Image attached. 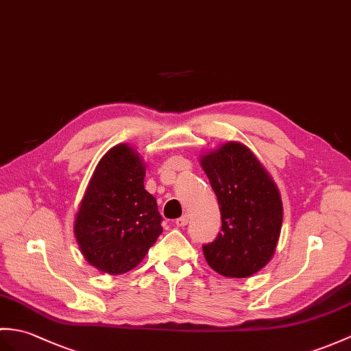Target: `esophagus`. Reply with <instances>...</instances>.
<instances>
[{
  "label": "esophagus",
  "instance_id": "1",
  "mask_svg": "<svg viewBox=\"0 0 351 351\" xmlns=\"http://www.w3.org/2000/svg\"><path fill=\"white\" fill-rule=\"evenodd\" d=\"M186 224H189V215H182L181 218H178L176 219V226L178 227H184V226H186Z\"/></svg>",
  "mask_w": 351,
  "mask_h": 351
}]
</instances>
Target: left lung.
Masks as SVG:
<instances>
[{
	"label": "left lung",
	"instance_id": "1",
	"mask_svg": "<svg viewBox=\"0 0 351 351\" xmlns=\"http://www.w3.org/2000/svg\"><path fill=\"white\" fill-rule=\"evenodd\" d=\"M221 213V232L203 245L208 265L227 278H247L275 254L282 202L272 176L248 146L227 142L200 156Z\"/></svg>",
	"mask_w": 351,
	"mask_h": 351
}]
</instances>
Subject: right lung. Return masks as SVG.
<instances>
[{
  "label": "right lung",
  "mask_w": 351,
  "mask_h": 351,
  "mask_svg": "<svg viewBox=\"0 0 351 351\" xmlns=\"http://www.w3.org/2000/svg\"><path fill=\"white\" fill-rule=\"evenodd\" d=\"M145 162L127 143L104 154L75 218L86 262L109 275L132 271L162 232L157 200L145 190Z\"/></svg>",
  "instance_id": "add662e5"
}]
</instances>
